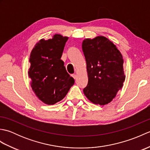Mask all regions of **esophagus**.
<instances>
[{"label": "esophagus", "mask_w": 150, "mask_h": 150, "mask_svg": "<svg viewBox=\"0 0 150 150\" xmlns=\"http://www.w3.org/2000/svg\"><path fill=\"white\" fill-rule=\"evenodd\" d=\"M71 76H72V77H73V78H74L75 79L76 78H77V75H76L75 74H73V75H71Z\"/></svg>", "instance_id": "esophagus-1"}]
</instances>
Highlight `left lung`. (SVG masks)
<instances>
[{
	"label": "left lung",
	"mask_w": 150,
	"mask_h": 150,
	"mask_svg": "<svg viewBox=\"0 0 150 150\" xmlns=\"http://www.w3.org/2000/svg\"><path fill=\"white\" fill-rule=\"evenodd\" d=\"M82 48L88 76L84 93L95 104H108L125 81L122 55L113 43L103 36L84 40Z\"/></svg>",
	"instance_id": "1"
}]
</instances>
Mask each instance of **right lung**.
Segmentation results:
<instances>
[{"label": "right lung", "instance_id": "add662e5", "mask_svg": "<svg viewBox=\"0 0 150 150\" xmlns=\"http://www.w3.org/2000/svg\"><path fill=\"white\" fill-rule=\"evenodd\" d=\"M68 39L56 34L52 39H41L31 52L28 74L31 88L45 104L52 105L62 100L75 83L60 59Z\"/></svg>", "mask_w": 150, "mask_h": 150}]
</instances>
